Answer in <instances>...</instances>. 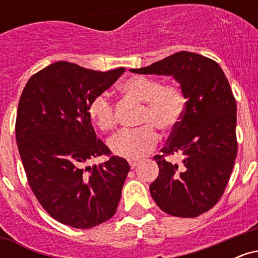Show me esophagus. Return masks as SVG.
I'll return each mask as SVG.
<instances>
[{"mask_svg": "<svg viewBox=\"0 0 258 258\" xmlns=\"http://www.w3.org/2000/svg\"><path fill=\"white\" fill-rule=\"evenodd\" d=\"M139 162L138 161H130V166H131V168H135L138 166Z\"/></svg>", "mask_w": 258, "mask_h": 258, "instance_id": "esophagus-1", "label": "esophagus"}]
</instances>
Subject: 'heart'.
<instances>
[{"label":"heart","mask_w":258,"mask_h":258,"mask_svg":"<svg viewBox=\"0 0 258 258\" xmlns=\"http://www.w3.org/2000/svg\"><path fill=\"white\" fill-rule=\"evenodd\" d=\"M126 96L144 103L139 125L136 130H122L110 138L109 147L115 155L128 160L141 159L149 154L159 142L155 130L172 131L184 110L182 90L174 84L160 85L148 76H132L121 86ZM88 115L102 131H110L116 125L114 105L108 94L94 96L88 104Z\"/></svg>","instance_id":"heart-1"}]
</instances>
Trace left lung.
Here are the masks:
<instances>
[{
    "mask_svg": "<svg viewBox=\"0 0 258 258\" xmlns=\"http://www.w3.org/2000/svg\"><path fill=\"white\" fill-rule=\"evenodd\" d=\"M130 72L173 76L180 85L185 108L162 154L154 156L159 176L149 190L166 214L198 217L223 195L238 152L236 103L229 82L215 60L185 51ZM176 152L183 156L180 167L166 160Z\"/></svg>",
    "mask_w": 258,
    "mask_h": 258,
    "instance_id": "left-lung-1",
    "label": "left lung"
}]
</instances>
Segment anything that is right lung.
Instances as JSON below:
<instances>
[{
    "instance_id": "obj_1",
    "label": "right lung",
    "mask_w": 258,
    "mask_h": 258,
    "mask_svg": "<svg viewBox=\"0 0 258 258\" xmlns=\"http://www.w3.org/2000/svg\"><path fill=\"white\" fill-rule=\"evenodd\" d=\"M125 73L55 61L32 75L18 104L16 138L32 193L54 220L88 229L116 212L130 171L97 139L88 104ZM100 155L109 159L88 167Z\"/></svg>"
}]
</instances>
